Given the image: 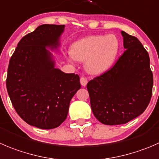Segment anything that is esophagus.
<instances>
[{
  "mask_svg": "<svg viewBox=\"0 0 159 159\" xmlns=\"http://www.w3.org/2000/svg\"><path fill=\"white\" fill-rule=\"evenodd\" d=\"M80 82H81V85L85 86L88 83V79L86 78H84V77H81V78H80Z\"/></svg>",
  "mask_w": 159,
  "mask_h": 159,
  "instance_id": "obj_1",
  "label": "esophagus"
}]
</instances>
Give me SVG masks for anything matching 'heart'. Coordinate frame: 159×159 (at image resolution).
<instances>
[{"instance_id": "obj_1", "label": "heart", "mask_w": 159, "mask_h": 159, "mask_svg": "<svg viewBox=\"0 0 159 159\" xmlns=\"http://www.w3.org/2000/svg\"><path fill=\"white\" fill-rule=\"evenodd\" d=\"M120 43L115 35H92L75 43L70 53L75 60L85 61V69L91 74L107 70L115 61Z\"/></svg>"}]
</instances>
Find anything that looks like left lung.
Returning a JSON list of instances; mask_svg holds the SVG:
<instances>
[{
    "label": "left lung",
    "mask_w": 159,
    "mask_h": 159,
    "mask_svg": "<svg viewBox=\"0 0 159 159\" xmlns=\"http://www.w3.org/2000/svg\"><path fill=\"white\" fill-rule=\"evenodd\" d=\"M121 33L125 51L110 69L87 84L92 112L106 125L127 124L138 117L152 95L148 53L138 38L124 31Z\"/></svg>",
    "instance_id": "1"
}]
</instances>
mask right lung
I'll return each instance as SVG.
<instances>
[{"label":"right lung","instance_id":"right-lung-1","mask_svg":"<svg viewBox=\"0 0 159 159\" xmlns=\"http://www.w3.org/2000/svg\"><path fill=\"white\" fill-rule=\"evenodd\" d=\"M64 25H42L21 38L9 61L7 93L15 111L28 124L56 128L67 118L72 97L81 89L75 74L54 68L46 49L57 47Z\"/></svg>","mask_w":159,"mask_h":159}]
</instances>
